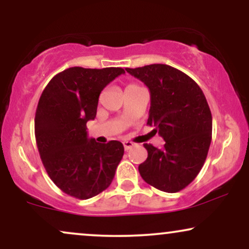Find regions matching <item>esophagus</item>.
<instances>
[{
  "mask_svg": "<svg viewBox=\"0 0 249 249\" xmlns=\"http://www.w3.org/2000/svg\"><path fill=\"white\" fill-rule=\"evenodd\" d=\"M123 145H124V148H125V151H128L130 150V148H132L133 146H134V144L132 142H128V141H125V142H123Z\"/></svg>",
  "mask_w": 249,
  "mask_h": 249,
  "instance_id": "obj_1",
  "label": "esophagus"
}]
</instances>
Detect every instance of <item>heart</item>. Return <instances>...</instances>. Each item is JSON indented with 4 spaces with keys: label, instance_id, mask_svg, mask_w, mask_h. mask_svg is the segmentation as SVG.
<instances>
[{
    "label": "heart",
    "instance_id": "1",
    "mask_svg": "<svg viewBox=\"0 0 249 249\" xmlns=\"http://www.w3.org/2000/svg\"><path fill=\"white\" fill-rule=\"evenodd\" d=\"M127 87H134V84H130V85H127ZM126 87V88H127Z\"/></svg>",
    "mask_w": 249,
    "mask_h": 249
}]
</instances>
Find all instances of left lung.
<instances>
[{"label": "left lung", "mask_w": 249, "mask_h": 249, "mask_svg": "<svg viewBox=\"0 0 249 249\" xmlns=\"http://www.w3.org/2000/svg\"><path fill=\"white\" fill-rule=\"evenodd\" d=\"M125 70L150 90L147 125L165 141L161 150L144 144L147 159L139 165V173L162 192H179L198 176L212 141V113L206 97L191 77L170 65Z\"/></svg>", "instance_id": "8db88e82"}]
</instances>
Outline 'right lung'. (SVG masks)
Instances as JSON below:
<instances>
[{
  "instance_id": "obj_1",
  "label": "right lung",
  "mask_w": 249,
  "mask_h": 249,
  "mask_svg": "<svg viewBox=\"0 0 249 249\" xmlns=\"http://www.w3.org/2000/svg\"><path fill=\"white\" fill-rule=\"evenodd\" d=\"M122 73V68H69L48 83L38 101L35 137L42 162L56 186L77 199L107 190L124 154L121 142L99 144L87 131L102 90Z\"/></svg>"
}]
</instances>
